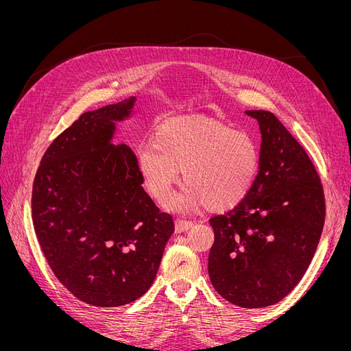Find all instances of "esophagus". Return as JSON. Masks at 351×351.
<instances>
[{
    "instance_id": "esophagus-1",
    "label": "esophagus",
    "mask_w": 351,
    "mask_h": 351,
    "mask_svg": "<svg viewBox=\"0 0 351 351\" xmlns=\"http://www.w3.org/2000/svg\"><path fill=\"white\" fill-rule=\"evenodd\" d=\"M193 227L192 221H186V219H176V232H183L187 231Z\"/></svg>"
}]
</instances>
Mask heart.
<instances>
[{
    "mask_svg": "<svg viewBox=\"0 0 351 351\" xmlns=\"http://www.w3.org/2000/svg\"><path fill=\"white\" fill-rule=\"evenodd\" d=\"M261 167V149L253 137L212 119H173L156 130L154 145L136 154L145 189L167 205L182 171L183 193L176 210L205 206L226 210L247 197Z\"/></svg>",
    "mask_w": 351,
    "mask_h": 351,
    "instance_id": "1",
    "label": "heart"
}]
</instances>
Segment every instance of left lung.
<instances>
[{"label":"left lung","instance_id":"1","mask_svg":"<svg viewBox=\"0 0 351 351\" xmlns=\"http://www.w3.org/2000/svg\"><path fill=\"white\" fill-rule=\"evenodd\" d=\"M259 124L261 167L250 193L210 218L208 259L214 289L230 303L258 309L299 284L325 221L319 176L300 143L269 111H246Z\"/></svg>","mask_w":351,"mask_h":351}]
</instances>
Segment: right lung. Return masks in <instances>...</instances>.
I'll return each instance as SVG.
<instances>
[{"instance_id": "obj_1", "label": "right lung", "mask_w": 351, "mask_h": 351, "mask_svg": "<svg viewBox=\"0 0 351 351\" xmlns=\"http://www.w3.org/2000/svg\"><path fill=\"white\" fill-rule=\"evenodd\" d=\"M136 97L79 117L51 143L34 182L32 218L58 281L79 300L117 307L154 284L173 217L142 187L136 156L114 145Z\"/></svg>"}]
</instances>
